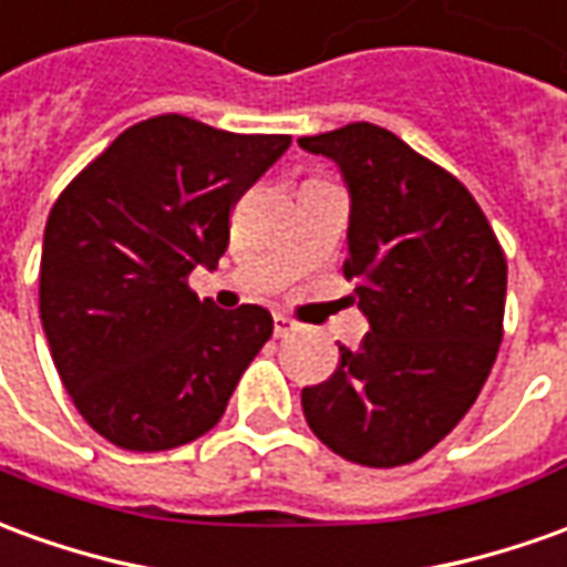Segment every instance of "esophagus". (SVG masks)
I'll list each match as a JSON object with an SVG mask.
<instances>
[{
	"instance_id": "esophagus-1",
	"label": "esophagus",
	"mask_w": 567,
	"mask_h": 567,
	"mask_svg": "<svg viewBox=\"0 0 567 567\" xmlns=\"http://www.w3.org/2000/svg\"><path fill=\"white\" fill-rule=\"evenodd\" d=\"M297 328H300V324H297L295 319L282 316V312L272 316V334H276V338H288V334H295Z\"/></svg>"
}]
</instances>
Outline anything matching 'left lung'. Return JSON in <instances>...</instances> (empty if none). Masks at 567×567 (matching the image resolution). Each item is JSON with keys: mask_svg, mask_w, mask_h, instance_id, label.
Listing matches in <instances>:
<instances>
[{"mask_svg": "<svg viewBox=\"0 0 567 567\" xmlns=\"http://www.w3.org/2000/svg\"><path fill=\"white\" fill-rule=\"evenodd\" d=\"M350 187V303L368 334L303 386L310 430L343 461L402 466L461 423L504 340L506 255L473 193L393 132L352 122L300 137Z\"/></svg>", "mask_w": 567, "mask_h": 567, "instance_id": "left-lung-1", "label": "left lung"}]
</instances>
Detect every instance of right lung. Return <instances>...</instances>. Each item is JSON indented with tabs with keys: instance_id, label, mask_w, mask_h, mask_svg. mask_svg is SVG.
I'll return each mask as SVG.
<instances>
[{
	"instance_id": "obj_1",
	"label": "right lung",
	"mask_w": 567,
	"mask_h": 567,
	"mask_svg": "<svg viewBox=\"0 0 567 567\" xmlns=\"http://www.w3.org/2000/svg\"><path fill=\"white\" fill-rule=\"evenodd\" d=\"M291 146L165 113L118 134L66 184L45 224L39 316L51 359L94 433L168 451L215 426L272 316L217 310L189 288L217 267L243 193Z\"/></svg>"
}]
</instances>
